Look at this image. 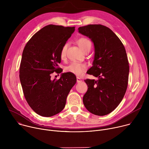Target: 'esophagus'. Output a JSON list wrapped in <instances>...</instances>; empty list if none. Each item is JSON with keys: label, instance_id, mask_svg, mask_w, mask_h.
Returning a JSON list of instances; mask_svg holds the SVG:
<instances>
[{"label": "esophagus", "instance_id": "1", "mask_svg": "<svg viewBox=\"0 0 149 149\" xmlns=\"http://www.w3.org/2000/svg\"><path fill=\"white\" fill-rule=\"evenodd\" d=\"M77 82L78 83H81V82H82V80H81V79L80 78L77 77Z\"/></svg>", "mask_w": 149, "mask_h": 149}]
</instances>
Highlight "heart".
I'll list each match as a JSON object with an SVG mask.
<instances>
[{
  "label": "heart",
  "mask_w": 149,
  "mask_h": 149,
  "mask_svg": "<svg viewBox=\"0 0 149 149\" xmlns=\"http://www.w3.org/2000/svg\"><path fill=\"white\" fill-rule=\"evenodd\" d=\"M79 48L85 52L88 49H91V41L86 38H81L77 41ZM68 44L63 45L61 51V58H63L66 55V51L67 49ZM87 65L84 63H79L76 62H71L70 65L67 66L65 68V71L71 72L76 75H81L87 69Z\"/></svg>",
  "instance_id": "obj_1"
}]
</instances>
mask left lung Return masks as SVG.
Listing matches in <instances>:
<instances>
[{
    "mask_svg": "<svg viewBox=\"0 0 149 149\" xmlns=\"http://www.w3.org/2000/svg\"><path fill=\"white\" fill-rule=\"evenodd\" d=\"M78 32L93 42V67L87 73L98 77L97 81L84 80L88 88L83 103L93 114H109L122 101L128 85L129 65L125 48L118 37L104 25L79 27Z\"/></svg>",
    "mask_w": 149,
    "mask_h": 149,
    "instance_id": "left-lung-1",
    "label": "left lung"
}]
</instances>
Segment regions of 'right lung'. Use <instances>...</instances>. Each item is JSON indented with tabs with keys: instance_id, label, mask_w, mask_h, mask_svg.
<instances>
[{
	"instance_id": "obj_1",
	"label": "right lung",
	"mask_w": 149,
	"mask_h": 149,
	"mask_svg": "<svg viewBox=\"0 0 149 149\" xmlns=\"http://www.w3.org/2000/svg\"><path fill=\"white\" fill-rule=\"evenodd\" d=\"M75 27L49 25L27 42L21 59L19 78L25 99L31 109L43 117H51L65 107L67 97L77 81L71 72L62 73L58 80L51 74L62 72L61 51Z\"/></svg>"
}]
</instances>
